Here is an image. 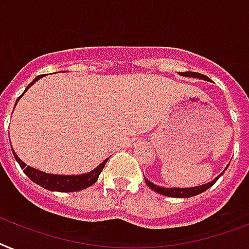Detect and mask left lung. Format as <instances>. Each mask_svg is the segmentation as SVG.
<instances>
[{
  "instance_id": "8db88e82",
  "label": "left lung",
  "mask_w": 249,
  "mask_h": 249,
  "mask_svg": "<svg viewBox=\"0 0 249 249\" xmlns=\"http://www.w3.org/2000/svg\"><path fill=\"white\" fill-rule=\"evenodd\" d=\"M184 76H192V78H199V79H205V80H209V78L203 74H199V72H195V71H185L184 74H181ZM223 175V173L220 174L219 177L213 179L211 183H207V184H203V185H199V187H195V188H161V187H157L155 184H152L149 180L145 179V184L148 185L151 189H153L155 192L160 193V195L162 196H166V197H174V198H189V197H193V196H197V195H201L202 192L207 191L211 185L216 183V180L219 179L220 177Z\"/></svg>"
}]
</instances>
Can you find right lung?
Here are the masks:
<instances>
[{
    "label": "right lung",
    "mask_w": 249,
    "mask_h": 249,
    "mask_svg": "<svg viewBox=\"0 0 249 249\" xmlns=\"http://www.w3.org/2000/svg\"><path fill=\"white\" fill-rule=\"evenodd\" d=\"M42 76L43 75H38L37 78L34 79L33 82L30 83L29 86L26 87V89H28L32 84H34V83L37 82L38 79L42 78ZM25 90H24V93H25ZM23 94H21V96H23ZM16 102H18V101H16ZM13 153L16 161L19 162L20 167L23 169L25 175L29 177L30 180L34 181V183L38 184V185H40V187L46 188L48 191L54 192H78L90 187V185H93V184L96 183L97 179H98V175L101 174V171L104 170L105 165H106L107 162V160H105L100 166H97L94 170L90 171V173L88 174H84V175H53V174H46L43 173V171L37 170V169L26 166L25 163H24L19 157L16 156V153L14 152V149Z\"/></svg>",
    "instance_id": "add662e5"
}]
</instances>
